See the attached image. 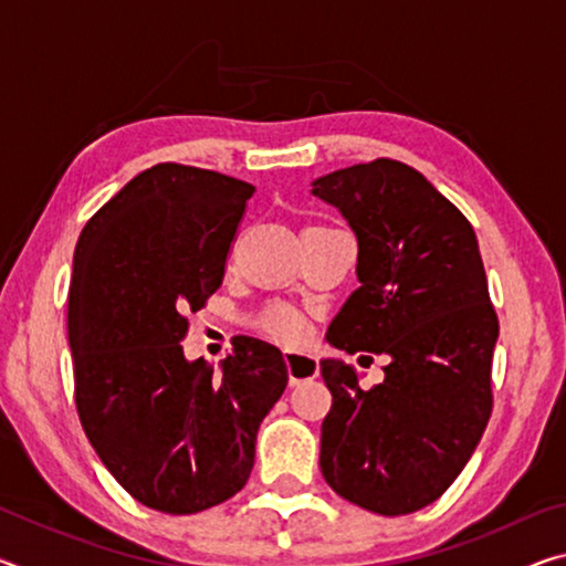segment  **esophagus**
Returning <instances> with one entry per match:
<instances>
[{"instance_id": "esophagus-1", "label": "esophagus", "mask_w": 566, "mask_h": 566, "mask_svg": "<svg viewBox=\"0 0 566 566\" xmlns=\"http://www.w3.org/2000/svg\"><path fill=\"white\" fill-rule=\"evenodd\" d=\"M286 371H290L292 385H302L304 379H314L319 375V361L304 352H284Z\"/></svg>"}]
</instances>
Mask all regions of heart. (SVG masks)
I'll return each instance as SVG.
<instances>
[{"label": "heart", "mask_w": 566, "mask_h": 566, "mask_svg": "<svg viewBox=\"0 0 566 566\" xmlns=\"http://www.w3.org/2000/svg\"><path fill=\"white\" fill-rule=\"evenodd\" d=\"M262 324L272 337L282 342H300L306 334V322L294 310H290V306L282 304L266 306L262 314Z\"/></svg>", "instance_id": "obj_1"}]
</instances>
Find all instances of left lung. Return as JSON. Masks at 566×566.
<instances>
[{
	"instance_id": "obj_1",
	"label": "left lung",
	"mask_w": 566,
	"mask_h": 566,
	"mask_svg": "<svg viewBox=\"0 0 566 566\" xmlns=\"http://www.w3.org/2000/svg\"><path fill=\"white\" fill-rule=\"evenodd\" d=\"M357 234L359 290L327 342L389 359L361 389L354 369L322 359L332 409L319 467L344 500L411 514L462 472L492 417L500 319L469 219L405 161L379 157L314 181ZM371 359V357H369Z\"/></svg>"
}]
</instances>
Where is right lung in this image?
<instances>
[{
    "label": "right lung",
    "instance_id": "right-lung-1",
    "mask_svg": "<svg viewBox=\"0 0 566 566\" xmlns=\"http://www.w3.org/2000/svg\"><path fill=\"white\" fill-rule=\"evenodd\" d=\"M254 187L177 161L134 177L74 249L66 329L84 434L134 500L167 514L247 484L262 419L286 387L270 342L232 339L214 369L187 361L189 314L222 286Z\"/></svg>",
    "mask_w": 566,
    "mask_h": 566
}]
</instances>
